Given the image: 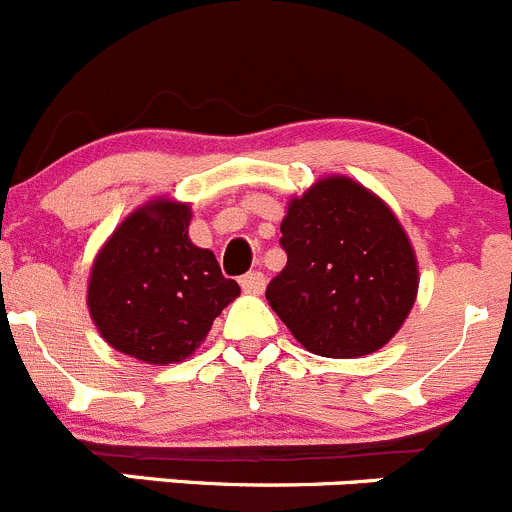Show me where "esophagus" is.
Returning <instances> with one entry per match:
<instances>
[{"label": "esophagus", "instance_id": "34e87169", "mask_svg": "<svg viewBox=\"0 0 512 512\" xmlns=\"http://www.w3.org/2000/svg\"><path fill=\"white\" fill-rule=\"evenodd\" d=\"M241 288L246 293H261L266 288V276L261 271H251L246 276H241Z\"/></svg>", "mask_w": 512, "mask_h": 512}]
</instances>
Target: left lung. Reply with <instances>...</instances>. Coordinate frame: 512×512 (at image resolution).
Instances as JSON below:
<instances>
[{
	"instance_id": "obj_1",
	"label": "left lung",
	"mask_w": 512,
	"mask_h": 512,
	"mask_svg": "<svg viewBox=\"0 0 512 512\" xmlns=\"http://www.w3.org/2000/svg\"><path fill=\"white\" fill-rule=\"evenodd\" d=\"M288 261L266 298L306 351L358 358L386 346L411 313L418 261L406 231L376 194L328 176L288 204Z\"/></svg>"
}]
</instances>
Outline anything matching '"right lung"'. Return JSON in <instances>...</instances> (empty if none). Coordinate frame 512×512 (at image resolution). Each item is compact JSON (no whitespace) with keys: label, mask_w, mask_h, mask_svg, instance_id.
Instances as JSON below:
<instances>
[{"label":"right lung","mask_w":512,"mask_h":512,"mask_svg":"<svg viewBox=\"0 0 512 512\" xmlns=\"http://www.w3.org/2000/svg\"><path fill=\"white\" fill-rule=\"evenodd\" d=\"M189 204L156 199L126 216L94 258L89 313L101 338L136 361L166 366L204 343L241 293L209 249L189 239Z\"/></svg>","instance_id":"right-lung-1"}]
</instances>
